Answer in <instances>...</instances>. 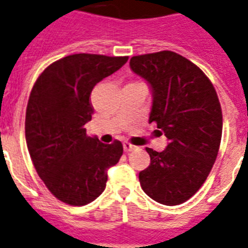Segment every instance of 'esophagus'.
Segmentation results:
<instances>
[{
    "label": "esophagus",
    "mask_w": 248,
    "mask_h": 248,
    "mask_svg": "<svg viewBox=\"0 0 248 248\" xmlns=\"http://www.w3.org/2000/svg\"><path fill=\"white\" fill-rule=\"evenodd\" d=\"M123 148H124V151H125V152H132V151H136V149H138V147L134 146V144H132V143L124 142L123 143Z\"/></svg>",
    "instance_id": "1"
}]
</instances>
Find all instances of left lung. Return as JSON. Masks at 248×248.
I'll list each match as a JSON object with an SVG mask.
<instances>
[{
	"mask_svg": "<svg viewBox=\"0 0 248 248\" xmlns=\"http://www.w3.org/2000/svg\"><path fill=\"white\" fill-rule=\"evenodd\" d=\"M130 68L151 85L149 123L169 139L165 151L146 148L151 165L139 172L143 191L163 205H179L202 187L222 139L219 99L198 65L171 50L136 55Z\"/></svg>",
	"mask_w": 248,
	"mask_h": 248,
	"instance_id": "obj_1",
	"label": "left lung"
}]
</instances>
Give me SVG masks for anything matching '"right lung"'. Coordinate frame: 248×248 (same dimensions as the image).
I'll return each mask as SVG.
<instances>
[{
	"label": "right lung",
	"instance_id": "add662e5",
	"mask_svg": "<svg viewBox=\"0 0 248 248\" xmlns=\"http://www.w3.org/2000/svg\"><path fill=\"white\" fill-rule=\"evenodd\" d=\"M128 57L79 53L48 65L32 86L25 138L36 172L61 202L81 206L105 190L108 169L119 162L123 144H104L86 134L93 114L92 89L122 68Z\"/></svg>",
	"mask_w": 248,
	"mask_h": 248
}]
</instances>
